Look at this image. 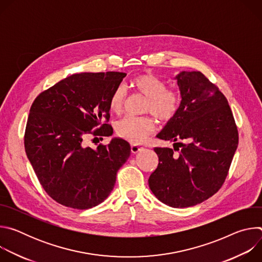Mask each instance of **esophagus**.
Instances as JSON below:
<instances>
[{
	"label": "esophagus",
	"instance_id": "esophagus-1",
	"mask_svg": "<svg viewBox=\"0 0 262 262\" xmlns=\"http://www.w3.org/2000/svg\"><path fill=\"white\" fill-rule=\"evenodd\" d=\"M130 150H132V152H133L134 155H137V154H139V152H141V151L144 150V147L141 146V145H136V144H134V145L130 146Z\"/></svg>",
	"mask_w": 262,
	"mask_h": 262
}]
</instances>
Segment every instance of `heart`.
I'll return each mask as SVG.
<instances>
[{
    "instance_id": "b5f03b06",
    "label": "heart",
    "mask_w": 262,
    "mask_h": 262,
    "mask_svg": "<svg viewBox=\"0 0 262 262\" xmlns=\"http://www.w3.org/2000/svg\"><path fill=\"white\" fill-rule=\"evenodd\" d=\"M130 87L146 98L145 111L151 113L162 121H169L175 117L180 106V94L174 89H167L166 83L152 73H141L130 81ZM125 101V90L117 87L110 96L108 106L111 112L119 114ZM119 137L130 143H141L155 132V120L149 117L127 116L115 125Z\"/></svg>"
}]
</instances>
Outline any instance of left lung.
<instances>
[{"label":"left lung","instance_id":"8db88e82","mask_svg":"<svg viewBox=\"0 0 262 262\" xmlns=\"http://www.w3.org/2000/svg\"><path fill=\"white\" fill-rule=\"evenodd\" d=\"M174 79L180 106L157 137L172 141L180 152L156 147L159 165L148 183L161 202L184 208L220 190L237 148L238 134L226 97L203 73L181 70Z\"/></svg>","mask_w":262,"mask_h":262}]
</instances>
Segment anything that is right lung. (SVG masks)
I'll return each mask as SVG.
<instances>
[{"label":"right lung","instance_id":"1","mask_svg":"<svg viewBox=\"0 0 262 262\" xmlns=\"http://www.w3.org/2000/svg\"><path fill=\"white\" fill-rule=\"evenodd\" d=\"M124 72H83L60 81L34 100L27 122L25 149L45 191L76 209L100 204L113 191L118 170L130 156L129 144L113 138L107 145L86 147L87 135L108 137L111 94Z\"/></svg>","mask_w":262,"mask_h":262}]
</instances>
